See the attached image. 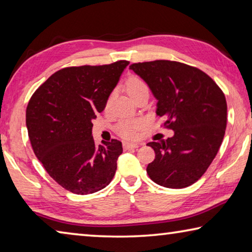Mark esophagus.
<instances>
[{
	"label": "esophagus",
	"instance_id": "1",
	"mask_svg": "<svg viewBox=\"0 0 252 252\" xmlns=\"http://www.w3.org/2000/svg\"><path fill=\"white\" fill-rule=\"evenodd\" d=\"M122 147L125 150H129V149H136L140 147L139 143H130V142H123Z\"/></svg>",
	"mask_w": 252,
	"mask_h": 252
}]
</instances>
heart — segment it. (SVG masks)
Segmentation results:
<instances>
[{"label": "heart", "instance_id": "1", "mask_svg": "<svg viewBox=\"0 0 252 252\" xmlns=\"http://www.w3.org/2000/svg\"><path fill=\"white\" fill-rule=\"evenodd\" d=\"M125 87L127 93L133 97V100L144 94L149 95V91H150V89H149V85L146 81L136 75L127 78L125 83ZM112 97H113V93H111L108 97V100H106V103H105L106 108L110 105ZM142 126H143V121L140 120V119H125V120H121L118 122V125L116 126V131L119 135L122 136V138L133 139L135 138L136 132L141 129Z\"/></svg>", "mask_w": 252, "mask_h": 252}]
</instances>
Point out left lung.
Wrapping results in <instances>:
<instances>
[{"label": "left lung", "mask_w": 252, "mask_h": 252, "mask_svg": "<svg viewBox=\"0 0 252 252\" xmlns=\"http://www.w3.org/2000/svg\"><path fill=\"white\" fill-rule=\"evenodd\" d=\"M158 99L161 126L174 135L149 142L156 158L148 164L152 181L171 189L197 182L215 159L227 126V101L222 90L198 67L169 60L130 65Z\"/></svg>", "instance_id": "8db88e82"}]
</instances>
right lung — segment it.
Returning a JSON list of instances; mask_svg holds the SVG:
<instances>
[{
    "mask_svg": "<svg viewBox=\"0 0 252 252\" xmlns=\"http://www.w3.org/2000/svg\"><path fill=\"white\" fill-rule=\"evenodd\" d=\"M129 61L67 66L42 83L29 101L27 126L34 153L53 180L75 194L103 189L116 174L122 143L117 139L96 146L93 119Z\"/></svg>",
    "mask_w": 252,
    "mask_h": 252,
    "instance_id": "obj_1",
    "label": "right lung"
}]
</instances>
